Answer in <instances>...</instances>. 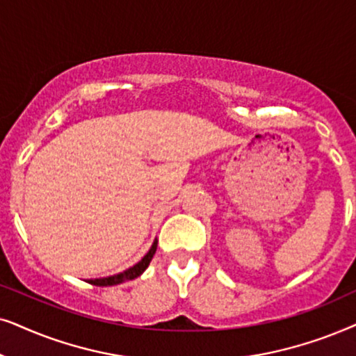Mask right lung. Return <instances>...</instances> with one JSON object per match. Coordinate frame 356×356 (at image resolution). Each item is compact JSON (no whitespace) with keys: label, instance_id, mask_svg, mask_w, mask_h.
<instances>
[{"label":"right lung","instance_id":"add662e5","mask_svg":"<svg viewBox=\"0 0 356 356\" xmlns=\"http://www.w3.org/2000/svg\"><path fill=\"white\" fill-rule=\"evenodd\" d=\"M156 248H158V243H154L153 245H151L149 252L146 254L138 264L134 265V267L129 268V270H125V272L113 275V277H108V278H97V280H89L88 283H91V285H96V286H113V285H120V283H123V282L134 280V278L140 277V275L146 270V267H148L151 259H153V255L156 252Z\"/></svg>","mask_w":356,"mask_h":356}]
</instances>
